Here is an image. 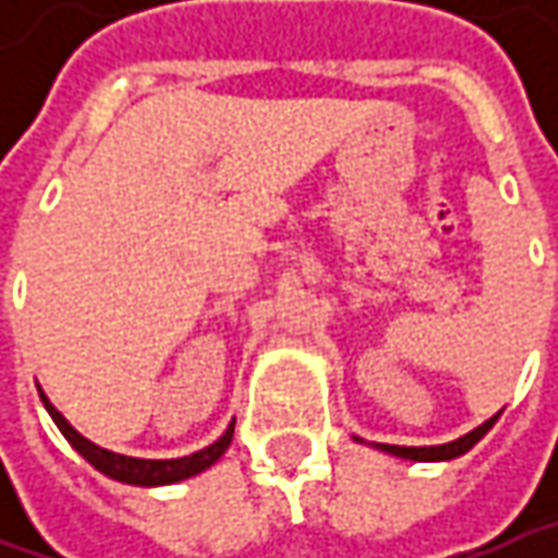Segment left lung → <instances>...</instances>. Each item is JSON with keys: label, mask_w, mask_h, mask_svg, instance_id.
I'll list each match as a JSON object with an SVG mask.
<instances>
[{"label": "left lung", "mask_w": 558, "mask_h": 558, "mask_svg": "<svg viewBox=\"0 0 558 558\" xmlns=\"http://www.w3.org/2000/svg\"><path fill=\"white\" fill-rule=\"evenodd\" d=\"M500 418V413L494 418H487L484 425L478 428H472L469 435H462V438L450 440V444H440V447H397V444H378V450H385V453H395L400 460H416V462H438V460H457L462 457L465 450H472L478 440L494 428V422Z\"/></svg>", "instance_id": "left-lung-1"}]
</instances>
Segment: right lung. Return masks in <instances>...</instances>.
I'll return each instance as SVG.
<instances>
[{
  "mask_svg": "<svg viewBox=\"0 0 558 558\" xmlns=\"http://www.w3.org/2000/svg\"><path fill=\"white\" fill-rule=\"evenodd\" d=\"M39 397H43V403H46L49 416L54 418V425L61 428V435L68 438V444L74 447L83 460L89 462V465H96L101 475H108V478H114V482L140 484V487H158V484L183 482V478H192V475H198V472H204V469H210L214 462L223 457L226 447L232 444V432H235V422H232V425L223 432V438L214 440L210 447H204V450L192 453V457H180V460H136V457L111 453V450L98 447V444H93V440H86L80 432H74V428L68 425V418L54 410L52 403H49V397L46 395H39Z\"/></svg>",
  "mask_w": 558,
  "mask_h": 558,
  "instance_id": "add662e5",
  "label": "right lung"
}]
</instances>
